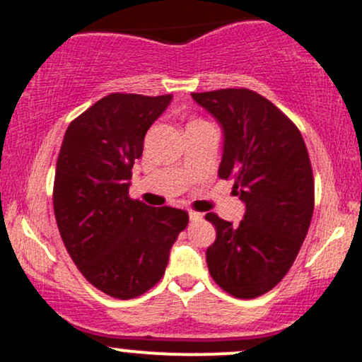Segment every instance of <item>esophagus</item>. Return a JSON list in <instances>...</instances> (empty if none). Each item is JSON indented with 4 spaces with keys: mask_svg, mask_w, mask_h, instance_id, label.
I'll use <instances>...</instances> for the list:
<instances>
[{
    "mask_svg": "<svg viewBox=\"0 0 362 362\" xmlns=\"http://www.w3.org/2000/svg\"><path fill=\"white\" fill-rule=\"evenodd\" d=\"M189 218H190V221H192V223H197V221H202V218H204V216H202V213L189 211Z\"/></svg>",
    "mask_w": 362,
    "mask_h": 362,
    "instance_id": "obj_1",
    "label": "esophagus"
}]
</instances>
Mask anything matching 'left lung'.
I'll use <instances>...</instances> for the list:
<instances>
[{"instance_id": "obj_1", "label": "left lung", "mask_w": 362, "mask_h": 362, "mask_svg": "<svg viewBox=\"0 0 362 362\" xmlns=\"http://www.w3.org/2000/svg\"><path fill=\"white\" fill-rule=\"evenodd\" d=\"M224 132L218 175L235 180L245 202L238 224L207 213L216 240L206 250L209 274L240 300L262 296L296 260L315 207V182L300 129L267 98L248 88L192 93Z\"/></svg>"}]
</instances>
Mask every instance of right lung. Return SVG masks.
Segmentation results:
<instances>
[{"label":"right lung","mask_w":362,"mask_h":362,"mask_svg":"<svg viewBox=\"0 0 362 362\" xmlns=\"http://www.w3.org/2000/svg\"><path fill=\"white\" fill-rule=\"evenodd\" d=\"M170 102L172 95H107L69 124L57 156L52 202L66 250L91 286L117 300L163 277L189 223L185 211L129 197L144 136Z\"/></svg>","instance_id":"1"}]
</instances>
